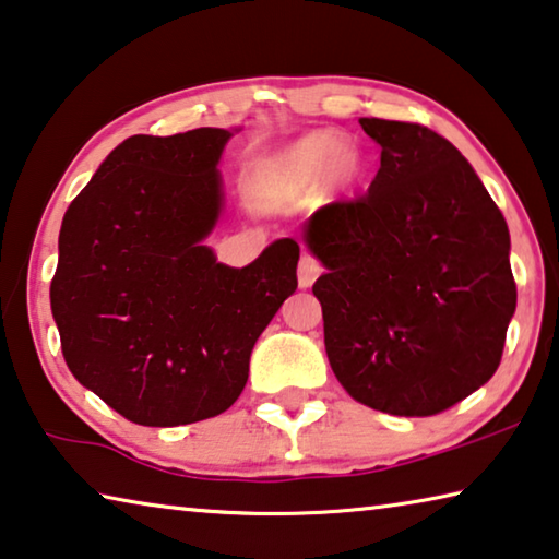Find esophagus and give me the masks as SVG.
<instances>
[{
  "label": "esophagus",
  "mask_w": 559,
  "mask_h": 559,
  "mask_svg": "<svg viewBox=\"0 0 559 559\" xmlns=\"http://www.w3.org/2000/svg\"><path fill=\"white\" fill-rule=\"evenodd\" d=\"M321 271H323V265H321V261L316 259V255H311V253L300 255V263H298V283H300V288H311L313 281L321 276Z\"/></svg>",
  "instance_id": "34e87169"
}]
</instances>
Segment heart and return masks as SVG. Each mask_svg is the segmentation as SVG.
<instances>
[{
	"label": "heart",
	"instance_id": "b5f03b06",
	"mask_svg": "<svg viewBox=\"0 0 559 559\" xmlns=\"http://www.w3.org/2000/svg\"><path fill=\"white\" fill-rule=\"evenodd\" d=\"M360 171V156L353 146L338 144L331 134H313L290 146L263 176L261 189L269 199L294 197L318 176L333 183H348Z\"/></svg>",
	"mask_w": 559,
	"mask_h": 559
}]
</instances>
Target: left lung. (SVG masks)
I'll return each instance as SVG.
<instances>
[{"instance_id": "left-lung-1", "label": "left lung", "mask_w": 559, "mask_h": 559, "mask_svg": "<svg viewBox=\"0 0 559 559\" xmlns=\"http://www.w3.org/2000/svg\"><path fill=\"white\" fill-rule=\"evenodd\" d=\"M380 144L368 193L325 203L306 241L325 353L353 401L428 418L500 366L518 306L508 224L465 156L411 121L360 119Z\"/></svg>"}]
</instances>
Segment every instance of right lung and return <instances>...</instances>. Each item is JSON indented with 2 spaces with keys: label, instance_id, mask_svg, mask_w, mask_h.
<instances>
[{
  "label": "right lung",
  "instance_id": "right-lung-1",
  "mask_svg": "<svg viewBox=\"0 0 559 559\" xmlns=\"http://www.w3.org/2000/svg\"><path fill=\"white\" fill-rule=\"evenodd\" d=\"M231 131L131 136L69 203L51 313L74 378L123 418L174 428L228 411L263 328L298 288L281 238L228 269L201 246L221 211Z\"/></svg>",
  "mask_w": 559,
  "mask_h": 559
}]
</instances>
